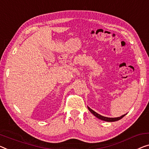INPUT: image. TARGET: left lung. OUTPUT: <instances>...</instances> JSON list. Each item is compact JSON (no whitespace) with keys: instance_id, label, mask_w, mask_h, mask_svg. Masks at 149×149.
Returning <instances> with one entry per match:
<instances>
[{"instance_id":"1","label":"left lung","mask_w":149,"mask_h":149,"mask_svg":"<svg viewBox=\"0 0 149 149\" xmlns=\"http://www.w3.org/2000/svg\"><path fill=\"white\" fill-rule=\"evenodd\" d=\"M88 110H90V112H92V114H94L95 116L97 118L100 119V120H102L106 121V122H115V121L119 120H120L121 118H123L126 114H124V115H123V116H120V117H117V118H108V117H105V116H101L100 114H97V113H96V112H95V111H94L93 110L91 109L90 108H89L88 106Z\"/></svg>"}]
</instances>
